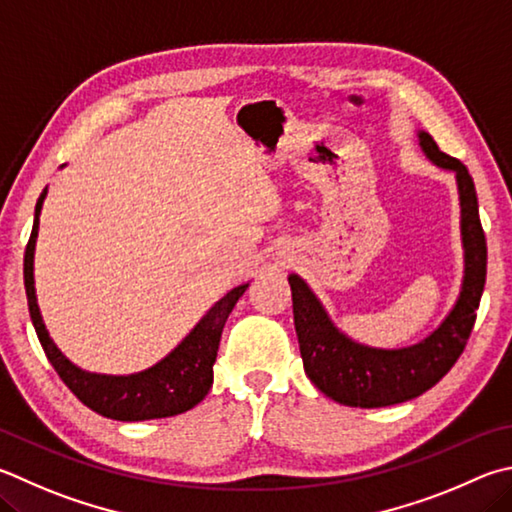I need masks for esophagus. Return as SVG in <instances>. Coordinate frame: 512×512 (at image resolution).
<instances>
[{"instance_id":"esophagus-1","label":"esophagus","mask_w":512,"mask_h":512,"mask_svg":"<svg viewBox=\"0 0 512 512\" xmlns=\"http://www.w3.org/2000/svg\"><path fill=\"white\" fill-rule=\"evenodd\" d=\"M284 264H286V262H284Z\"/></svg>"}]
</instances>
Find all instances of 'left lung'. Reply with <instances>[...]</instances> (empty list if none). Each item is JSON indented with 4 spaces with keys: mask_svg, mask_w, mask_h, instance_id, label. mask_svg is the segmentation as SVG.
<instances>
[{
    "mask_svg": "<svg viewBox=\"0 0 512 512\" xmlns=\"http://www.w3.org/2000/svg\"><path fill=\"white\" fill-rule=\"evenodd\" d=\"M418 141L427 159L436 167L457 174L461 201L466 275H463L459 300L448 318L441 322V327L425 340L403 349L358 345L336 329L302 277H288L293 293V320L306 376L322 394L340 405L369 410V407H387L421 396L452 369L475 327L488 262L475 181L468 167L454 156L441 152L430 134L421 132Z\"/></svg>",
    "mask_w": 512,
    "mask_h": 512,
    "instance_id": "8db88e82",
    "label": "left lung"
}]
</instances>
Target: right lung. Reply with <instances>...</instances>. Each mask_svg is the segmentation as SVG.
<instances>
[{
	"label": "right lung",
	"instance_id": "obj_1",
	"mask_svg": "<svg viewBox=\"0 0 512 512\" xmlns=\"http://www.w3.org/2000/svg\"><path fill=\"white\" fill-rule=\"evenodd\" d=\"M46 197V188L40 194L35 206L33 230L26 244L24 253V286L26 300H29V313L40 345L46 358L58 371L62 383L85 403L89 410L100 416L114 418V421H150V418L176 416L192 410L199 405L212 387V365L217 360L219 340L230 311L241 295L246 293L248 284L232 288L212 309L203 315L197 327L190 331V336L176 347L170 356H165L154 367L132 376H102L89 374L73 365L62 356V351L53 345L46 331L40 306L35 297V280H33V255L37 226H40V210Z\"/></svg>",
	"mask_w": 512,
	"mask_h": 512
}]
</instances>
